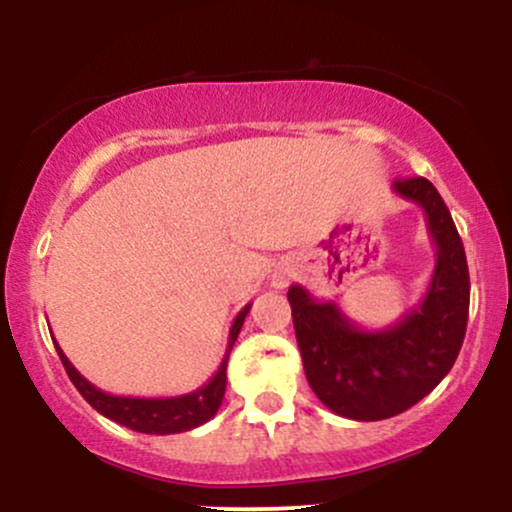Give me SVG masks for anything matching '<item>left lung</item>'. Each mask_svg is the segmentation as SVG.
<instances>
[{"instance_id": "obj_1", "label": "left lung", "mask_w": 512, "mask_h": 512, "mask_svg": "<svg viewBox=\"0 0 512 512\" xmlns=\"http://www.w3.org/2000/svg\"><path fill=\"white\" fill-rule=\"evenodd\" d=\"M392 192L424 209L436 243L419 305L385 330H363L334 301L301 284L289 289L305 378L327 409L354 421L390 419L421 402L450 373L467 330V257L443 197L426 178L397 180Z\"/></svg>"}]
</instances>
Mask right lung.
<instances>
[{"instance_id": "add662e5", "label": "right lung", "mask_w": 512, "mask_h": 512, "mask_svg": "<svg viewBox=\"0 0 512 512\" xmlns=\"http://www.w3.org/2000/svg\"><path fill=\"white\" fill-rule=\"evenodd\" d=\"M250 313V303L233 320L231 332H228V346L226 354L221 358V366L211 375L207 385H202L195 392H187L180 397H117L110 392L98 390L96 385H91L84 375L72 366L60 344L55 342L57 354L62 358V366L67 370L69 380H72L76 390L81 392V397L91 404L98 414L108 416L115 424L132 428L137 433H151V436H170V433H182L192 431V428L207 424L209 419H214L216 411H219L223 395H226V366L228 356H231L233 344H236L240 327H243L245 317Z\"/></svg>"}]
</instances>
